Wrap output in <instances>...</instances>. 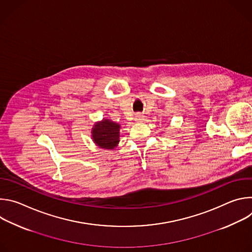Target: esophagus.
I'll use <instances>...</instances> for the list:
<instances>
[{"mask_svg": "<svg viewBox=\"0 0 252 252\" xmlns=\"http://www.w3.org/2000/svg\"><path fill=\"white\" fill-rule=\"evenodd\" d=\"M143 120H145V116L141 115V114H135V116H134V121H135V122L140 123V122H142Z\"/></svg>", "mask_w": 252, "mask_h": 252, "instance_id": "obj_1", "label": "esophagus"}]
</instances>
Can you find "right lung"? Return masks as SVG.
<instances>
[{
  "instance_id": "add662e5",
  "label": "right lung",
  "mask_w": 252,
  "mask_h": 252,
  "mask_svg": "<svg viewBox=\"0 0 252 252\" xmlns=\"http://www.w3.org/2000/svg\"><path fill=\"white\" fill-rule=\"evenodd\" d=\"M120 124L109 119H102L93 126L92 139L99 149L112 151L118 147L120 142Z\"/></svg>"
}]
</instances>
